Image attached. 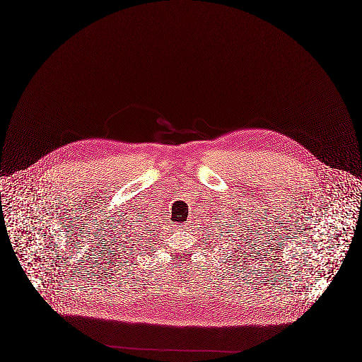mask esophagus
Here are the masks:
<instances>
[{
    "label": "esophagus",
    "instance_id": "1",
    "mask_svg": "<svg viewBox=\"0 0 362 362\" xmlns=\"http://www.w3.org/2000/svg\"><path fill=\"white\" fill-rule=\"evenodd\" d=\"M182 226H185V224H180V227H182ZM180 227H179V228H180Z\"/></svg>",
    "mask_w": 362,
    "mask_h": 362
}]
</instances>
